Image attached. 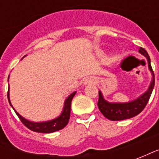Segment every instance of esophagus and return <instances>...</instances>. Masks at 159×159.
<instances>
[{"label":"esophagus","mask_w":159,"mask_h":159,"mask_svg":"<svg viewBox=\"0 0 159 159\" xmlns=\"http://www.w3.org/2000/svg\"><path fill=\"white\" fill-rule=\"evenodd\" d=\"M96 83V80L95 78H93V77H89V78H87L85 80V84H88V83Z\"/></svg>","instance_id":"obj_1"}]
</instances>
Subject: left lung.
<instances>
[{
	"label": "left lung",
	"instance_id": "1",
	"mask_svg": "<svg viewBox=\"0 0 159 159\" xmlns=\"http://www.w3.org/2000/svg\"><path fill=\"white\" fill-rule=\"evenodd\" d=\"M139 52L144 55L147 59L148 62V68L152 73V82L148 89L142 93L140 97H138L135 100L125 102V103H111L104 99L103 94L101 91H99V101H98V107L100 109V112L103 114L105 117L111 121H120V120L129 119L131 117H135L138 114L140 113L144 108L147 106L148 100L150 99L152 92L153 90L154 84H155V77L152 68L151 66L150 57L147 52L143 48H140Z\"/></svg>",
	"mask_w": 159,
	"mask_h": 159
}]
</instances>
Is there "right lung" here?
Wrapping results in <instances>:
<instances>
[{
	"mask_svg": "<svg viewBox=\"0 0 159 159\" xmlns=\"http://www.w3.org/2000/svg\"><path fill=\"white\" fill-rule=\"evenodd\" d=\"M9 79V76H8ZM76 92H73L71 94H70L67 97V99L64 103V108L61 114L59 117H56L54 119L46 121V122H40V123H36V122H31L29 120L25 119V117H23L20 114H19L15 111V109L12 107L10 99H9V93H7V98L10 106L13 108V110L17 114V116L19 117L20 121L24 123V125L26 126L29 129L32 130L34 132H38V133H52L58 130H60L64 129L67 125V123L69 122L70 115V105H71V100L73 97L75 96Z\"/></svg>",
	"mask_w": 159,
	"mask_h": 159,
	"instance_id": "add662e5",
	"label": "right lung"
}]
</instances>
